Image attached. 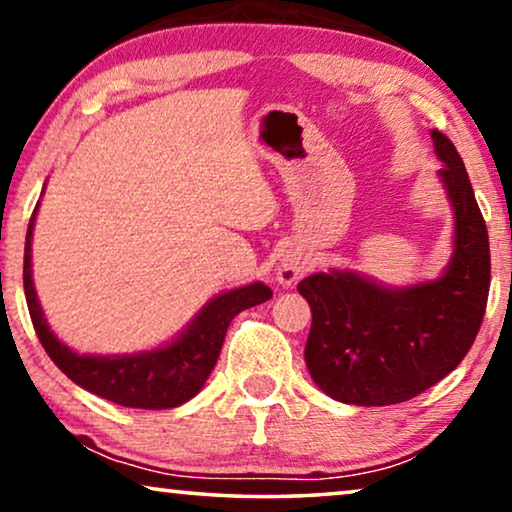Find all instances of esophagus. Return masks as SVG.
I'll list each match as a JSON object with an SVG mask.
<instances>
[{
  "mask_svg": "<svg viewBox=\"0 0 512 512\" xmlns=\"http://www.w3.org/2000/svg\"><path fill=\"white\" fill-rule=\"evenodd\" d=\"M308 262L299 255H287L283 262L278 264V283L280 285H294L297 280L304 276Z\"/></svg>",
  "mask_w": 512,
  "mask_h": 512,
  "instance_id": "34e87169",
  "label": "esophagus"
}]
</instances>
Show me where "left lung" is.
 <instances>
[{"label": "left lung", "instance_id": "1", "mask_svg": "<svg viewBox=\"0 0 512 512\" xmlns=\"http://www.w3.org/2000/svg\"><path fill=\"white\" fill-rule=\"evenodd\" d=\"M455 206V255L438 280L387 290L350 271L313 273L297 290L313 313L311 378L331 399L392 406L443 380L466 357L485 318L489 239L466 167L448 136L431 132Z\"/></svg>", "mask_w": 512, "mask_h": 512}]
</instances>
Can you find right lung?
I'll return each instance as SVG.
<instances>
[{"label": "right lung", "instance_id": "1", "mask_svg": "<svg viewBox=\"0 0 512 512\" xmlns=\"http://www.w3.org/2000/svg\"><path fill=\"white\" fill-rule=\"evenodd\" d=\"M39 208V204H37ZM34 208L30 227H27L25 241V264H23V285L25 299L30 308V318L37 331L43 350L53 359L57 369L64 376L81 385L97 397L118 403L127 408H176L190 401L201 390L206 378L211 376L215 362H218L222 341H225L227 327L236 315L250 306L269 301L273 292L262 283H253L239 290L215 297L204 311H201L183 336H178L167 348L155 352H141V355H115V357H88L76 355L67 345L57 341L53 331L48 329L43 318L37 292L32 283V229Z\"/></svg>", "mask_w": 512, "mask_h": 512}]
</instances>
